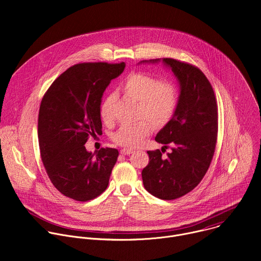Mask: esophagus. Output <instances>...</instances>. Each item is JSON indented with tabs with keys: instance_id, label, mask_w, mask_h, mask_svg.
Wrapping results in <instances>:
<instances>
[{
	"instance_id": "1",
	"label": "esophagus",
	"mask_w": 261,
	"mask_h": 261,
	"mask_svg": "<svg viewBox=\"0 0 261 261\" xmlns=\"http://www.w3.org/2000/svg\"><path fill=\"white\" fill-rule=\"evenodd\" d=\"M133 153H134V151L129 150V148H123V150H121L122 155H130V154H133Z\"/></svg>"
}]
</instances>
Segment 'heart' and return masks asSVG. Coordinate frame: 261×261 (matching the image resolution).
I'll use <instances>...</instances> for the list:
<instances>
[{"instance_id": "b5f03b06", "label": "heart", "mask_w": 261, "mask_h": 261, "mask_svg": "<svg viewBox=\"0 0 261 261\" xmlns=\"http://www.w3.org/2000/svg\"><path fill=\"white\" fill-rule=\"evenodd\" d=\"M122 90L125 95L138 101L137 117L145 119L134 124L122 125L111 138L120 145L135 147L153 132V122L161 127L171 120L177 105V91L171 83L160 82L151 74L141 72L128 75L122 84ZM116 100V95L111 94L101 103L100 117L106 125L114 123Z\"/></svg>"}]
</instances>
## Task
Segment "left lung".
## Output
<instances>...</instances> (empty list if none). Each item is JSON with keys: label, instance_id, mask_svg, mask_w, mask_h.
<instances>
[{"label": "left lung", "instance_id": "8db88e82", "mask_svg": "<svg viewBox=\"0 0 261 261\" xmlns=\"http://www.w3.org/2000/svg\"><path fill=\"white\" fill-rule=\"evenodd\" d=\"M162 62L179 84L174 115L155 137L166 148L170 144L171 153L163 158L160 150L147 151L150 162L141 175L148 193L172 200L192 191L211 165L218 134V106L212 85L200 69L169 58Z\"/></svg>", "mask_w": 261, "mask_h": 261}]
</instances>
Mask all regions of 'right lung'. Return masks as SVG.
Wrapping results in <instances>:
<instances>
[{
  "label": "right lung",
  "instance_id": "obj_1",
  "mask_svg": "<svg viewBox=\"0 0 261 261\" xmlns=\"http://www.w3.org/2000/svg\"><path fill=\"white\" fill-rule=\"evenodd\" d=\"M125 63H81L68 68L44 94L38 117L40 155L49 179L65 196L88 201L102 194L119 156L117 148L86 150L102 134L101 99Z\"/></svg>",
  "mask_w": 261,
  "mask_h": 261
}]
</instances>
